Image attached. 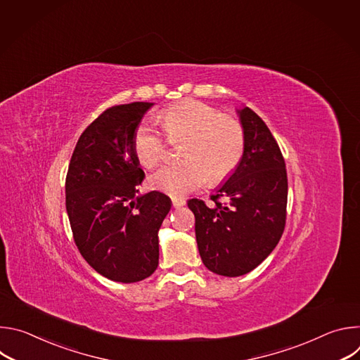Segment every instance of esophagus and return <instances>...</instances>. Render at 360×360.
<instances>
[{"instance_id": "1", "label": "esophagus", "mask_w": 360, "mask_h": 360, "mask_svg": "<svg viewBox=\"0 0 360 360\" xmlns=\"http://www.w3.org/2000/svg\"><path fill=\"white\" fill-rule=\"evenodd\" d=\"M186 202H185V199H179V198H172V207L174 208H181V207H184Z\"/></svg>"}]
</instances>
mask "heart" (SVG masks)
I'll return each instance as SVG.
<instances>
[{
	"mask_svg": "<svg viewBox=\"0 0 360 360\" xmlns=\"http://www.w3.org/2000/svg\"><path fill=\"white\" fill-rule=\"evenodd\" d=\"M161 122L169 139L186 142L181 164L167 165L149 178L152 189L181 196L202 186L207 179L219 184L239 167L246 145L242 124L225 117L218 108L200 101L185 99L165 108ZM134 152L145 168L160 165L167 155L162 134L148 121H142L134 134Z\"/></svg>",
	"mask_w": 360,
	"mask_h": 360,
	"instance_id": "b5f03b06",
	"label": "heart"
}]
</instances>
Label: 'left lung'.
<instances>
[{
    "label": "left lung",
    "instance_id": "left-lung-1",
    "mask_svg": "<svg viewBox=\"0 0 360 360\" xmlns=\"http://www.w3.org/2000/svg\"><path fill=\"white\" fill-rule=\"evenodd\" d=\"M245 129L243 158L211 196L212 207L189 199L203 265L222 276H240L262 264L278 245L286 222L288 176L278 142L250 108L238 110ZM229 202L222 204L219 199Z\"/></svg>",
    "mask_w": 360,
    "mask_h": 360
}]
</instances>
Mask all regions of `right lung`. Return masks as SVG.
<instances>
[{"instance_id":"1","label":"right lung","mask_w":360,"mask_h":360,"mask_svg":"<svg viewBox=\"0 0 360 360\" xmlns=\"http://www.w3.org/2000/svg\"><path fill=\"white\" fill-rule=\"evenodd\" d=\"M152 102L115 105L81 134L65 179V205L82 258L99 275L132 283L158 268V231L171 199L158 191L136 196L143 171L134 134Z\"/></svg>"}]
</instances>
